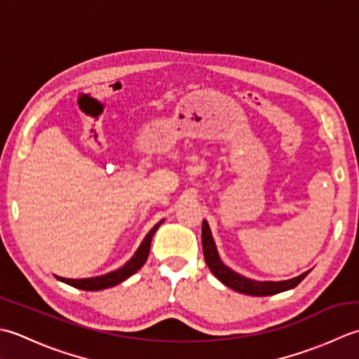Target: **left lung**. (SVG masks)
I'll return each instance as SVG.
<instances>
[{"instance_id":"obj_1","label":"left lung","mask_w":359,"mask_h":359,"mask_svg":"<svg viewBox=\"0 0 359 359\" xmlns=\"http://www.w3.org/2000/svg\"><path fill=\"white\" fill-rule=\"evenodd\" d=\"M201 240H203V252H204V260H206L208 266L218 280L223 282L226 287H229L232 290H236L238 292H243V294H250V296H271L277 294V292L287 291L297 287L306 276H309L310 271H306L301 276L294 277V279L290 280H283V282H257V280H251L246 279V277L240 276L237 273H233L232 269L228 266L218 257L217 248L214 243V238H212V233L209 229L208 222H203V228H201Z\"/></svg>"}]
</instances>
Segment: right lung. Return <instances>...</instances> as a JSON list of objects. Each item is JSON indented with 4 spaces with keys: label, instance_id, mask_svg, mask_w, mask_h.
<instances>
[{
    "label": "right lung",
    "instance_id": "add662e5",
    "mask_svg": "<svg viewBox=\"0 0 359 359\" xmlns=\"http://www.w3.org/2000/svg\"><path fill=\"white\" fill-rule=\"evenodd\" d=\"M161 223L163 222H159L158 224L153 226L150 232L142 240L141 246L137 248V251L135 252L133 257H131L122 268L116 269V271L108 273L105 276H99V277H90V279H65V277H57V279L71 285V287L79 288V290H86V291H96V290H104L108 287H114V285H118L122 280H126L127 277H130L131 274H135L137 269L144 265L145 260H147V257H149L151 237L161 226Z\"/></svg>",
    "mask_w": 359,
    "mask_h": 359
}]
</instances>
